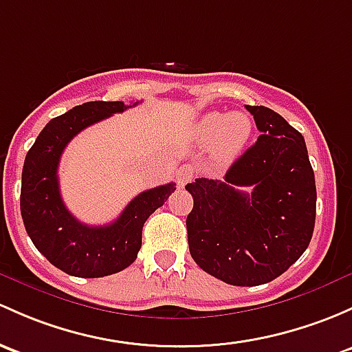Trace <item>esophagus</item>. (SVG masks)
Wrapping results in <instances>:
<instances>
[{"label":"esophagus","instance_id":"34e87169","mask_svg":"<svg viewBox=\"0 0 352 352\" xmlns=\"http://www.w3.org/2000/svg\"><path fill=\"white\" fill-rule=\"evenodd\" d=\"M192 179H194V168L190 165L182 166L179 170V173H177V184H179V187H186Z\"/></svg>","mask_w":352,"mask_h":352}]
</instances>
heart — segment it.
Instances as JSON below:
<instances>
[{
    "mask_svg": "<svg viewBox=\"0 0 352 352\" xmlns=\"http://www.w3.org/2000/svg\"><path fill=\"white\" fill-rule=\"evenodd\" d=\"M253 133V123L244 113L206 114L195 124L194 135L201 145H212L217 164H231L244 150Z\"/></svg>",
    "mask_w": 352,
    "mask_h": 352,
    "instance_id": "1",
    "label": "heart"
}]
</instances>
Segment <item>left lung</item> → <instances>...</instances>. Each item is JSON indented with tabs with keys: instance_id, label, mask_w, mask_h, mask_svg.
I'll list each match as a JSON object with an SVG mask.
<instances>
[{
	"instance_id": "obj_1",
	"label": "left lung",
	"mask_w": 352,
	"mask_h": 352,
	"mask_svg": "<svg viewBox=\"0 0 352 352\" xmlns=\"http://www.w3.org/2000/svg\"><path fill=\"white\" fill-rule=\"evenodd\" d=\"M261 135L224 180L195 179L187 216L188 250L204 272L236 287H256L287 272L312 239L316 177L305 140L278 113L246 106ZM239 186H253L251 195Z\"/></svg>"
}]
</instances>
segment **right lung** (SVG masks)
I'll return each instance as SVG.
<instances>
[{"label":"right lung","mask_w":352,"mask_h":352,"mask_svg":"<svg viewBox=\"0 0 352 352\" xmlns=\"http://www.w3.org/2000/svg\"><path fill=\"white\" fill-rule=\"evenodd\" d=\"M128 108L121 101L76 106L47 123L25 158L20 195L25 229L36 250L67 275L99 278L128 268L142 248L145 221L175 190L170 182L142 192L106 226L80 223L65 207L57 177L62 151L84 128Z\"/></svg>","instance_id":"add662e5"}]
</instances>
